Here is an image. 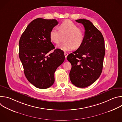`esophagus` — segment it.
Listing matches in <instances>:
<instances>
[{
  "instance_id": "1",
  "label": "esophagus",
  "mask_w": 122,
  "mask_h": 122,
  "mask_svg": "<svg viewBox=\"0 0 122 122\" xmlns=\"http://www.w3.org/2000/svg\"><path fill=\"white\" fill-rule=\"evenodd\" d=\"M64 55H65V57L66 58L67 56V55H68V54L67 53H66V52H65V53H64Z\"/></svg>"
}]
</instances>
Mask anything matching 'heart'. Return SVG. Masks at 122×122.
Here are the masks:
<instances>
[{
    "instance_id": "1",
    "label": "heart",
    "mask_w": 122,
    "mask_h": 122,
    "mask_svg": "<svg viewBox=\"0 0 122 122\" xmlns=\"http://www.w3.org/2000/svg\"><path fill=\"white\" fill-rule=\"evenodd\" d=\"M59 29L52 28L50 33V39L53 42L58 44L60 43L62 35H66V42L58 46V47L64 51L72 50L75 47L79 48L83 43L84 38L83 31L77 27V25L71 20H66L59 26Z\"/></svg>"
}]
</instances>
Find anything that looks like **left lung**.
I'll return each mask as SVG.
<instances>
[{
  "instance_id": "left-lung-1",
  "label": "left lung",
  "mask_w": 122,
  "mask_h": 122,
  "mask_svg": "<svg viewBox=\"0 0 122 122\" xmlns=\"http://www.w3.org/2000/svg\"><path fill=\"white\" fill-rule=\"evenodd\" d=\"M85 29L81 45L67 56L71 64L69 72L71 82L80 88L86 87L99 77L102 72L105 54V43L100 31L90 21L78 19Z\"/></svg>"
}]
</instances>
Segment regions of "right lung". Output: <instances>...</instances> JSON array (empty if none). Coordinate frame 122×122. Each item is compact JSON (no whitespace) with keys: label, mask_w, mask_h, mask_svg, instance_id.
<instances>
[{"label":"right lung","mask_w":122,"mask_h":122,"mask_svg":"<svg viewBox=\"0 0 122 122\" xmlns=\"http://www.w3.org/2000/svg\"><path fill=\"white\" fill-rule=\"evenodd\" d=\"M58 24L56 19H35L27 25L19 41V58L25 75L40 89L48 88L54 84L56 69L65 60L64 52L59 49L48 54L55 48L49 33Z\"/></svg>","instance_id":"obj_1"}]
</instances>
